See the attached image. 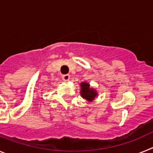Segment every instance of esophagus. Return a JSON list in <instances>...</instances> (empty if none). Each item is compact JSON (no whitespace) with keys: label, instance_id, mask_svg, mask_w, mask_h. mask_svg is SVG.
<instances>
[{"label":"esophagus","instance_id":"obj_1","mask_svg":"<svg viewBox=\"0 0 153 153\" xmlns=\"http://www.w3.org/2000/svg\"><path fill=\"white\" fill-rule=\"evenodd\" d=\"M62 79L64 81H69L70 79V74H65V75L62 76Z\"/></svg>","mask_w":153,"mask_h":153}]
</instances>
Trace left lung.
I'll return each mask as SVG.
<instances>
[{"label": "left lung", "mask_w": 153, "mask_h": 153, "mask_svg": "<svg viewBox=\"0 0 153 153\" xmlns=\"http://www.w3.org/2000/svg\"><path fill=\"white\" fill-rule=\"evenodd\" d=\"M80 86V95L88 102H92L95 100L98 96V93L94 88L91 87L90 83L86 82H83L79 84Z\"/></svg>", "instance_id": "obj_1"}]
</instances>
